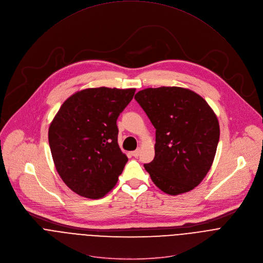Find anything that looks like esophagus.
<instances>
[{
  "label": "esophagus",
  "instance_id": "obj_1",
  "mask_svg": "<svg viewBox=\"0 0 263 263\" xmlns=\"http://www.w3.org/2000/svg\"><path fill=\"white\" fill-rule=\"evenodd\" d=\"M139 153H140V149H139V148H137V149L133 151V152L131 153V155H132L133 157H138V156H139Z\"/></svg>",
  "mask_w": 263,
  "mask_h": 263
}]
</instances>
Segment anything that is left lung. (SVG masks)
I'll return each mask as SVG.
<instances>
[{
  "label": "left lung",
  "mask_w": 263,
  "mask_h": 263,
  "mask_svg": "<svg viewBox=\"0 0 263 263\" xmlns=\"http://www.w3.org/2000/svg\"><path fill=\"white\" fill-rule=\"evenodd\" d=\"M135 100L156 129L155 158L144 164L152 181L169 195L193 190L215 159L220 137L216 114L201 96L180 86L148 87Z\"/></svg>",
  "instance_id": "left-lung-1"
}]
</instances>
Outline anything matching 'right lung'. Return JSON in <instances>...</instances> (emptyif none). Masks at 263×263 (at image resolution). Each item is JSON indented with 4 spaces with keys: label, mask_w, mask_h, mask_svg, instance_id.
I'll return each mask as SVG.
<instances>
[{
    "label": "right lung",
    "mask_w": 263,
    "mask_h": 263,
    "mask_svg": "<svg viewBox=\"0 0 263 263\" xmlns=\"http://www.w3.org/2000/svg\"><path fill=\"white\" fill-rule=\"evenodd\" d=\"M135 89L93 87L76 92L60 107L48 129L58 173L76 194L99 199L117 185L128 158L118 143L117 120Z\"/></svg>",
    "instance_id": "1"
}]
</instances>
